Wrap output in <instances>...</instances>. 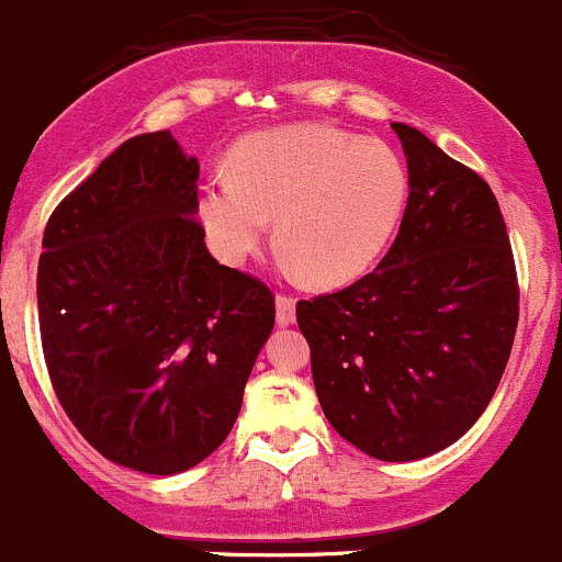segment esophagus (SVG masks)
I'll return each instance as SVG.
<instances>
[{"label":"esophagus","instance_id":"esophagus-1","mask_svg":"<svg viewBox=\"0 0 562 562\" xmlns=\"http://www.w3.org/2000/svg\"><path fill=\"white\" fill-rule=\"evenodd\" d=\"M276 322L279 327H289L294 322V300L289 294H276Z\"/></svg>","mask_w":562,"mask_h":562}]
</instances>
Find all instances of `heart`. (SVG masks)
I'll list each match as a JSON object with an SVG mask.
<instances>
[{
	"instance_id": "1",
	"label": "heart",
	"mask_w": 562,
	"mask_h": 562,
	"mask_svg": "<svg viewBox=\"0 0 562 562\" xmlns=\"http://www.w3.org/2000/svg\"><path fill=\"white\" fill-rule=\"evenodd\" d=\"M409 171L393 147L327 125H286L232 149L229 180L204 182L199 221L226 265H246L268 237L311 286L369 273L402 226Z\"/></svg>"
}]
</instances>
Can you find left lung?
<instances>
[{
    "label": "left lung",
    "instance_id": "left-lung-1",
    "mask_svg": "<svg viewBox=\"0 0 562 562\" xmlns=\"http://www.w3.org/2000/svg\"><path fill=\"white\" fill-rule=\"evenodd\" d=\"M409 202L374 273L297 303L333 429L382 462H415L470 431L499 385L519 286L492 188L429 136L393 122Z\"/></svg>",
    "mask_w": 562,
    "mask_h": 562
}]
</instances>
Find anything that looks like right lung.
<instances>
[{
	"instance_id": "obj_1",
	"label": "right lung",
	"mask_w": 562,
	"mask_h": 562,
	"mask_svg": "<svg viewBox=\"0 0 562 562\" xmlns=\"http://www.w3.org/2000/svg\"><path fill=\"white\" fill-rule=\"evenodd\" d=\"M199 160L171 131L122 142L43 232L37 316L59 404L120 468L175 475L235 426L273 333V292L218 265Z\"/></svg>"
}]
</instances>
